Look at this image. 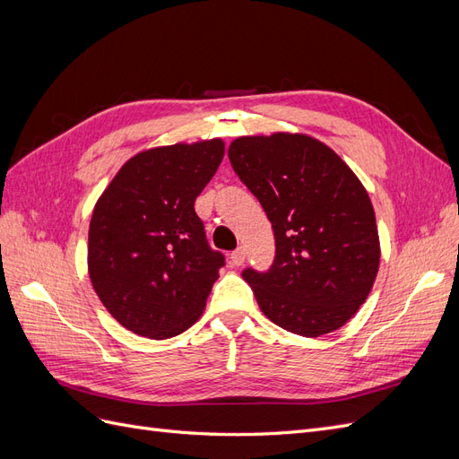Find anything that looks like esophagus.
<instances>
[{
    "instance_id": "34e87169",
    "label": "esophagus",
    "mask_w": 459,
    "mask_h": 459,
    "mask_svg": "<svg viewBox=\"0 0 459 459\" xmlns=\"http://www.w3.org/2000/svg\"><path fill=\"white\" fill-rule=\"evenodd\" d=\"M230 260H231L233 266H243V262H245V248L239 247V248H235V251H231Z\"/></svg>"
}]
</instances>
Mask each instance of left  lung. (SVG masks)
<instances>
[{"label":"left lung","instance_id":"left-lung-1","mask_svg":"<svg viewBox=\"0 0 459 459\" xmlns=\"http://www.w3.org/2000/svg\"><path fill=\"white\" fill-rule=\"evenodd\" d=\"M228 157L275 238L272 266L241 273L260 310L304 337L342 327L368 299L381 256L364 186L335 151L302 134L239 137Z\"/></svg>","mask_w":459,"mask_h":459}]
</instances>
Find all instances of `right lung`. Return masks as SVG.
I'll return each mask as SVG.
<instances>
[{"mask_svg":"<svg viewBox=\"0 0 459 459\" xmlns=\"http://www.w3.org/2000/svg\"><path fill=\"white\" fill-rule=\"evenodd\" d=\"M221 159V140L143 151L93 208L91 285L110 316L137 335L170 339L195 324L226 264L193 206Z\"/></svg>","mask_w":459,"mask_h":459,"instance_id":"right-lung-1","label":"right lung"}]
</instances>
